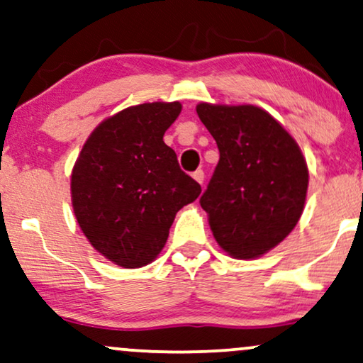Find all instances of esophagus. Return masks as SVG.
<instances>
[{"label": "esophagus", "mask_w": 363, "mask_h": 363, "mask_svg": "<svg viewBox=\"0 0 363 363\" xmlns=\"http://www.w3.org/2000/svg\"><path fill=\"white\" fill-rule=\"evenodd\" d=\"M192 177H194L196 181L199 182V184H203V182H204V171H203V169H197L196 172H192Z\"/></svg>", "instance_id": "34e87169"}]
</instances>
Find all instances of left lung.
<instances>
[{
    "label": "left lung",
    "instance_id": "8db88e82",
    "mask_svg": "<svg viewBox=\"0 0 363 363\" xmlns=\"http://www.w3.org/2000/svg\"><path fill=\"white\" fill-rule=\"evenodd\" d=\"M219 162L201 208L229 256L253 259L279 245L303 213L308 167L295 139L255 105L199 104Z\"/></svg>",
    "mask_w": 363,
    "mask_h": 363
}]
</instances>
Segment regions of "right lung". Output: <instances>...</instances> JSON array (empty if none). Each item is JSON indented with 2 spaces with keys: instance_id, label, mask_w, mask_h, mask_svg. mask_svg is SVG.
<instances>
[{
  "instance_id": "obj_1",
  "label": "right lung",
  "mask_w": 363,
  "mask_h": 363,
  "mask_svg": "<svg viewBox=\"0 0 363 363\" xmlns=\"http://www.w3.org/2000/svg\"><path fill=\"white\" fill-rule=\"evenodd\" d=\"M181 108L179 102L140 104L105 118L73 166L79 226L100 255L123 268L157 258L177 211L201 194L164 142Z\"/></svg>"
}]
</instances>
